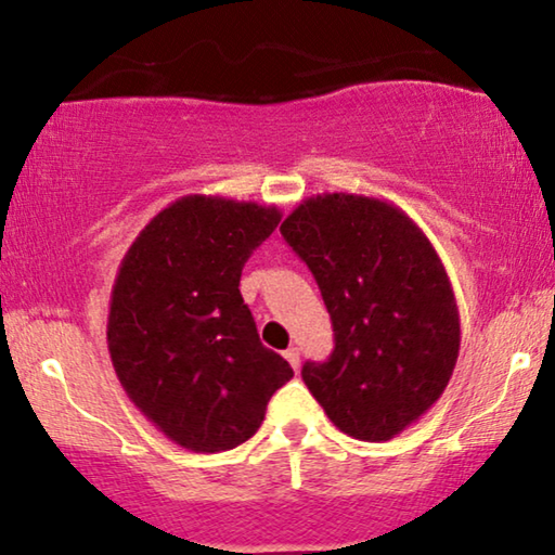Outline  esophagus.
Returning a JSON list of instances; mask_svg holds the SVG:
<instances>
[{
  "mask_svg": "<svg viewBox=\"0 0 555 555\" xmlns=\"http://www.w3.org/2000/svg\"><path fill=\"white\" fill-rule=\"evenodd\" d=\"M285 356V359H287V363H291V366L295 369V371H298V366H300V351H298V348H287V351L283 353Z\"/></svg>",
  "mask_w": 555,
  "mask_h": 555,
  "instance_id": "obj_1",
  "label": "esophagus"
}]
</instances>
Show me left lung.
<instances>
[{
  "instance_id": "1",
  "label": "left lung",
  "mask_w": 555,
  "mask_h": 555,
  "mask_svg": "<svg viewBox=\"0 0 555 555\" xmlns=\"http://www.w3.org/2000/svg\"><path fill=\"white\" fill-rule=\"evenodd\" d=\"M280 232L313 272L336 338L302 382L344 435H401L442 397L460 353L457 302L427 234L393 204L346 192L310 196Z\"/></svg>"
}]
</instances>
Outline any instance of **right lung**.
<instances>
[{"mask_svg":"<svg viewBox=\"0 0 555 555\" xmlns=\"http://www.w3.org/2000/svg\"><path fill=\"white\" fill-rule=\"evenodd\" d=\"M280 217L272 204L189 194L158 211L120 260L113 369L139 412L184 450L247 442L293 378L291 363L260 344L240 295L247 257Z\"/></svg>","mask_w":555,"mask_h":555,"instance_id":"1","label":"right lung"}]
</instances>
